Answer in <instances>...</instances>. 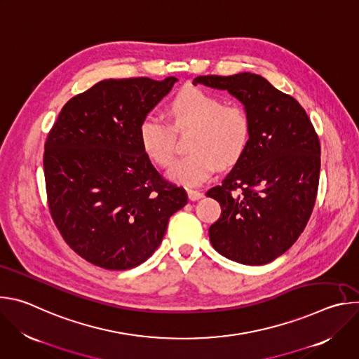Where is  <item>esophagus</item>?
<instances>
[{"label":"esophagus","instance_id":"34e87169","mask_svg":"<svg viewBox=\"0 0 359 359\" xmlns=\"http://www.w3.org/2000/svg\"><path fill=\"white\" fill-rule=\"evenodd\" d=\"M187 196H189V198H190V200H198V198H201L204 194H203L201 191H198V190L187 189Z\"/></svg>","mask_w":359,"mask_h":359}]
</instances>
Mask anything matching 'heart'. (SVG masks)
Listing matches in <instances>:
<instances>
[{
	"label": "heart",
	"instance_id": "1",
	"mask_svg": "<svg viewBox=\"0 0 359 359\" xmlns=\"http://www.w3.org/2000/svg\"><path fill=\"white\" fill-rule=\"evenodd\" d=\"M170 125L156 116H146L139 125V140L149 159L168 168L175 159V133L193 129L187 150L169 170L175 182L194 186L208 180L217 166L237 163L251 139L252 122L248 111L224 102L200 88H186L168 105Z\"/></svg>",
	"mask_w": 359,
	"mask_h": 359
}]
</instances>
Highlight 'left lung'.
<instances>
[{
  "label": "left lung",
  "mask_w": 359,
  "mask_h": 359,
  "mask_svg": "<svg viewBox=\"0 0 359 359\" xmlns=\"http://www.w3.org/2000/svg\"><path fill=\"white\" fill-rule=\"evenodd\" d=\"M193 83L226 89L252 122L244 155L206 193L222 208L209 229L210 243L229 260L267 264L297 241L313 213L321 168L318 135L298 102L260 75H206Z\"/></svg>",
  "instance_id": "left-lung-1"
}]
</instances>
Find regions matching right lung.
I'll return each mask as SVG.
<instances>
[{"label":"right lung","instance_id":"1","mask_svg":"<svg viewBox=\"0 0 359 359\" xmlns=\"http://www.w3.org/2000/svg\"><path fill=\"white\" fill-rule=\"evenodd\" d=\"M177 82L105 79L64 105L43 151L50 217L82 259L129 270L162 243L187 194L166 180L143 151L139 125Z\"/></svg>","mask_w":359,"mask_h":359}]
</instances>
